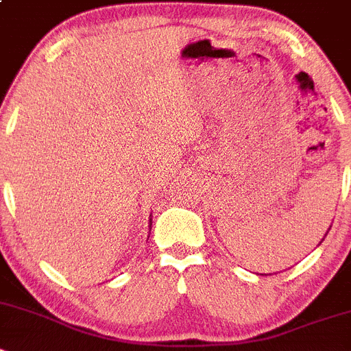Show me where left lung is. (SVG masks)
Listing matches in <instances>:
<instances>
[{"label":"left lung","instance_id":"1","mask_svg":"<svg viewBox=\"0 0 351 351\" xmlns=\"http://www.w3.org/2000/svg\"><path fill=\"white\" fill-rule=\"evenodd\" d=\"M329 230H330V228H329ZM327 233H329V231H327ZM326 237H327V234H326ZM324 240V239H322Z\"/></svg>","mask_w":351,"mask_h":351}]
</instances>
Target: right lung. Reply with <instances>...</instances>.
Instances as JSON below:
<instances>
[{
	"label": "right lung",
	"instance_id": "1",
	"mask_svg": "<svg viewBox=\"0 0 351 351\" xmlns=\"http://www.w3.org/2000/svg\"><path fill=\"white\" fill-rule=\"evenodd\" d=\"M149 230H151V219H149Z\"/></svg>",
	"mask_w": 351,
	"mask_h": 351
}]
</instances>
